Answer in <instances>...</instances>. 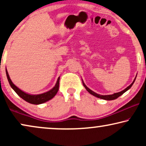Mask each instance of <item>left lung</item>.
<instances>
[{"label":"left lung","instance_id":"left-lung-1","mask_svg":"<svg viewBox=\"0 0 146 146\" xmlns=\"http://www.w3.org/2000/svg\"><path fill=\"white\" fill-rule=\"evenodd\" d=\"M135 78H136V76H135L134 80L133 81V82L131 83V84L129 86H127L126 88L123 90L119 92H117V93H114V94H111V95H100V94H96V92H93L92 90H91L90 89V88H88L85 85V84L84 83L83 81H82V83H83L84 86L85 87V88L86 89V90L90 94L94 96L97 97V98H101V99H103V100H115V99L119 97V96H120L122 95L124 93V92H126L127 90H128L130 88L131 86H132L133 84L134 83V82L135 80Z\"/></svg>","mask_w":146,"mask_h":146}]
</instances>
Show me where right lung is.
<instances>
[{
    "mask_svg": "<svg viewBox=\"0 0 146 146\" xmlns=\"http://www.w3.org/2000/svg\"><path fill=\"white\" fill-rule=\"evenodd\" d=\"M6 74H7V79L8 80H9L10 85H11L12 88L15 91V92L17 93L21 98L25 100L26 102H27L33 104H43L46 102L50 100L53 98L55 96V95L56 94L58 91L60 77H58V78L57 80L55 86L53 88H52L50 90L48 91L45 93L40 94L32 95L22 91L21 89H19V88L17 87L15 84H14L13 82L11 81V78H10L9 73H8L7 69H6Z\"/></svg>",
    "mask_w": 146,
    "mask_h": 146,
    "instance_id": "right-lung-1",
    "label": "right lung"
}]
</instances>
